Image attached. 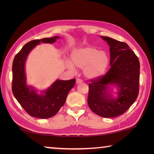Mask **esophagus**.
<instances>
[{"instance_id":"esophagus-1","label":"esophagus","mask_w":154,"mask_h":154,"mask_svg":"<svg viewBox=\"0 0 154 154\" xmlns=\"http://www.w3.org/2000/svg\"><path fill=\"white\" fill-rule=\"evenodd\" d=\"M76 83H77V84H79V83H83V80H81V79H79V78H77V80H76Z\"/></svg>"}]
</instances>
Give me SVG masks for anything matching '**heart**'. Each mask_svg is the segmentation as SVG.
Returning <instances> with one entry per match:
<instances>
[{
    "mask_svg": "<svg viewBox=\"0 0 154 154\" xmlns=\"http://www.w3.org/2000/svg\"><path fill=\"white\" fill-rule=\"evenodd\" d=\"M71 61L65 62L69 69L74 71L75 67L84 69V75L89 79H97L105 73L109 64V57L104 51L87 46L77 49L71 54Z\"/></svg>",
    "mask_w": 154,
    "mask_h": 154,
    "instance_id": "heart-1",
    "label": "heart"
}]
</instances>
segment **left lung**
Instances as JSON below:
<instances>
[{
    "label": "left lung",
    "instance_id": "1",
    "mask_svg": "<svg viewBox=\"0 0 154 154\" xmlns=\"http://www.w3.org/2000/svg\"><path fill=\"white\" fill-rule=\"evenodd\" d=\"M100 37L110 46V68L103 76L90 80L87 103L97 115L112 118L125 112L138 97L140 61L127 44L109 37ZM110 84L119 88L116 99L107 92Z\"/></svg>",
    "mask_w": 154,
    "mask_h": 154
}]
</instances>
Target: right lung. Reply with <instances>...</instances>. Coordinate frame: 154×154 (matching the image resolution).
I'll use <instances>...</instances> for the list:
<instances>
[{
  "instance_id": "obj_1",
  "label": "right lung",
  "mask_w": 154,
  "mask_h": 154,
  "mask_svg": "<svg viewBox=\"0 0 154 154\" xmlns=\"http://www.w3.org/2000/svg\"><path fill=\"white\" fill-rule=\"evenodd\" d=\"M59 36L34 40L25 44L15 55L12 63V90L14 97L29 115L39 119H49L63 106L68 93L75 86L76 79L56 80L52 85L38 94L26 83L25 61L30 51L40 43L52 44Z\"/></svg>"
}]
</instances>
